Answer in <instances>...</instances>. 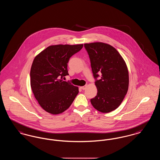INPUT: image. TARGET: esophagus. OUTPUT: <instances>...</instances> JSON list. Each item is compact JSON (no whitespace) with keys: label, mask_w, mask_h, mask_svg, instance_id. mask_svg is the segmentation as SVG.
<instances>
[{"label":"esophagus","mask_w":160,"mask_h":160,"mask_svg":"<svg viewBox=\"0 0 160 160\" xmlns=\"http://www.w3.org/2000/svg\"><path fill=\"white\" fill-rule=\"evenodd\" d=\"M86 88H87V85H85V86H84L80 87V88H81L82 90H85V89H86Z\"/></svg>","instance_id":"1"}]
</instances>
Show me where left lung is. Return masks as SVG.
Returning a JSON list of instances; mask_svg holds the SVG:
<instances>
[{
  "instance_id": "1",
  "label": "left lung",
  "mask_w": 160,
  "mask_h": 160,
  "mask_svg": "<svg viewBox=\"0 0 160 160\" xmlns=\"http://www.w3.org/2000/svg\"><path fill=\"white\" fill-rule=\"evenodd\" d=\"M84 46L90 58L98 91L96 97L91 99L92 105L102 113L113 111L121 105L128 89L126 63L116 49L109 44L98 42ZM98 73L102 78L97 80Z\"/></svg>"
}]
</instances>
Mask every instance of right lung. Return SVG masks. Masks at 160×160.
<instances>
[{"label":"right lung","instance_id":"obj_1","mask_svg":"<svg viewBox=\"0 0 160 160\" xmlns=\"http://www.w3.org/2000/svg\"><path fill=\"white\" fill-rule=\"evenodd\" d=\"M83 44L54 45L35 58L31 67V86L39 104L47 112L60 114L67 110L78 93V88L63 81L68 76L70 58Z\"/></svg>","mask_w":160,"mask_h":160}]
</instances>
